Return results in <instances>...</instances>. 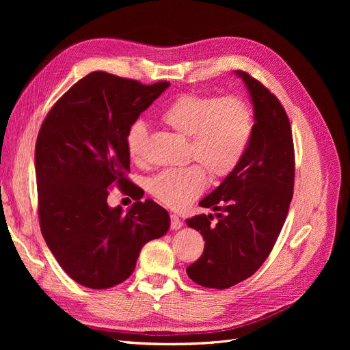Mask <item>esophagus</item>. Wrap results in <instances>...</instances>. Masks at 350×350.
Segmentation results:
<instances>
[{
    "instance_id": "obj_1",
    "label": "esophagus",
    "mask_w": 350,
    "mask_h": 350,
    "mask_svg": "<svg viewBox=\"0 0 350 350\" xmlns=\"http://www.w3.org/2000/svg\"><path fill=\"white\" fill-rule=\"evenodd\" d=\"M170 227H172V230H174V231H177V230H180V228L183 227L181 218H180L178 215H176V214H172V215H170Z\"/></svg>"
}]
</instances>
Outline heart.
Wrapping results in <instances>:
<instances>
[{
  "instance_id": "heart-1",
  "label": "heart",
  "mask_w": 350,
  "mask_h": 350,
  "mask_svg": "<svg viewBox=\"0 0 350 350\" xmlns=\"http://www.w3.org/2000/svg\"><path fill=\"white\" fill-rule=\"evenodd\" d=\"M161 122L190 137L189 159L200 164L165 170L150 180L149 191L170 208L185 207L203 193L207 174L213 180L230 176L240 164L254 129L252 112L241 98L201 94L174 99L164 109ZM126 146L132 160L146 159L147 127L142 120L129 127Z\"/></svg>"
}]
</instances>
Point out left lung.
Wrapping results in <instances>:
<instances>
[{"label": "left lung", "mask_w": 350, "mask_h": 350, "mask_svg": "<svg viewBox=\"0 0 350 350\" xmlns=\"http://www.w3.org/2000/svg\"><path fill=\"white\" fill-rule=\"evenodd\" d=\"M254 106V129L245 153L221 185L200 201L213 214L186 219L203 235L204 252L187 267L198 285L227 289L268 258L282 230L293 194L295 156L289 119L278 98L247 72L235 70Z\"/></svg>", "instance_id": "8db88e82"}]
</instances>
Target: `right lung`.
Returning <instances> with one entry per match:
<instances>
[{"label":"right lung","mask_w":350,"mask_h":350,"mask_svg":"<svg viewBox=\"0 0 350 350\" xmlns=\"http://www.w3.org/2000/svg\"><path fill=\"white\" fill-rule=\"evenodd\" d=\"M169 86L92 72L41 126L35 144L41 232L62 269L83 286L106 289L127 280L143 245L170 227L169 213L150 198L126 213L107 204L112 185L137 196L124 177L131 170L127 131Z\"/></svg>","instance_id":"add662e5"}]
</instances>
